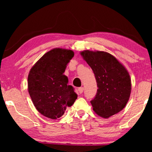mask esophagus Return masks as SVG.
<instances>
[{
    "label": "esophagus",
    "mask_w": 152,
    "mask_h": 152,
    "mask_svg": "<svg viewBox=\"0 0 152 152\" xmlns=\"http://www.w3.org/2000/svg\"><path fill=\"white\" fill-rule=\"evenodd\" d=\"M78 91L81 94V93H82L83 91H84V88H83V87H80V88H78Z\"/></svg>",
    "instance_id": "1"
}]
</instances>
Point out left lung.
Here are the masks:
<instances>
[{"label":"left lung","mask_w":152,"mask_h":152,"mask_svg":"<svg viewBox=\"0 0 152 152\" xmlns=\"http://www.w3.org/2000/svg\"><path fill=\"white\" fill-rule=\"evenodd\" d=\"M80 55L92 68L98 87L91 101L93 110L100 117L108 118L125 107L132 91V82L126 68L109 53L82 51Z\"/></svg>","instance_id":"obj_1"}]
</instances>
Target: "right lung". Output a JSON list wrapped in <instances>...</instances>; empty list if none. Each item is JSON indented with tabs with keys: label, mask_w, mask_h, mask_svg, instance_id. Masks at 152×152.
Listing matches in <instances>:
<instances>
[{
	"label": "right lung",
	"mask_w": 152,
	"mask_h": 152,
	"mask_svg": "<svg viewBox=\"0 0 152 152\" xmlns=\"http://www.w3.org/2000/svg\"><path fill=\"white\" fill-rule=\"evenodd\" d=\"M71 50L52 49L32 66L28 77V92L35 108L45 117L55 120L61 117L66 107L77 98L64 72L73 57Z\"/></svg>",
	"instance_id": "1"
}]
</instances>
